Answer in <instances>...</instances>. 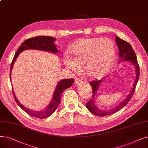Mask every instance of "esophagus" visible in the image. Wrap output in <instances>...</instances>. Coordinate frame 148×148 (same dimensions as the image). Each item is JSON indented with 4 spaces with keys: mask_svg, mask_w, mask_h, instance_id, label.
Instances as JSON below:
<instances>
[{
    "mask_svg": "<svg viewBox=\"0 0 148 148\" xmlns=\"http://www.w3.org/2000/svg\"><path fill=\"white\" fill-rule=\"evenodd\" d=\"M82 82H82L81 80H80L79 79H75V83L76 85H81V84H82Z\"/></svg>",
    "mask_w": 148,
    "mask_h": 148,
    "instance_id": "obj_1",
    "label": "esophagus"
}]
</instances>
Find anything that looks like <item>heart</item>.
<instances>
[{
	"label": "heart",
	"instance_id": "heart-1",
	"mask_svg": "<svg viewBox=\"0 0 148 148\" xmlns=\"http://www.w3.org/2000/svg\"><path fill=\"white\" fill-rule=\"evenodd\" d=\"M71 56L66 55L64 63L74 73L81 72L84 67L88 77L97 79L104 76L111 68L115 59L116 50L113 42L108 38H83L75 42L70 48Z\"/></svg>",
	"mask_w": 148,
	"mask_h": 148
}]
</instances>
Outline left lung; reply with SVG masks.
<instances>
[{
  "instance_id": "obj_1",
  "label": "left lung",
  "mask_w": 148,
  "mask_h": 148,
  "mask_svg": "<svg viewBox=\"0 0 148 148\" xmlns=\"http://www.w3.org/2000/svg\"><path fill=\"white\" fill-rule=\"evenodd\" d=\"M115 40L116 42L119 50V63L124 61H129L133 64L135 68V71H136V80L134 81L132 90L130 94H128L126 98H125L123 100H122L116 106L109 108L105 110H101L99 109L97 105H96L95 101V97L97 95V92L99 90L101 82L104 79H102L100 80L92 81L89 83L90 85L92 88V95L91 99H90V100L86 103V106L88 108V110L91 113L99 117H103L106 116V115L113 114L120 110L124 106H125L132 97L139 78V65L137 60L136 54L135 53L132 47L129 43L122 40L121 38H119L118 36L115 37Z\"/></svg>"
}]
</instances>
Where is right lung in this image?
Returning <instances> with one entry per match:
<instances>
[{
  "label": "right lung",
  "instance_id": "add662e5",
  "mask_svg": "<svg viewBox=\"0 0 148 148\" xmlns=\"http://www.w3.org/2000/svg\"><path fill=\"white\" fill-rule=\"evenodd\" d=\"M56 38L49 36H36L33 38H29L25 40L21 45L18 47V49L17 52L16 53L14 57L11 64L10 67V80H11V73L12 69V67L14 66V63L20 54L24 50L27 49H38L41 51H48V52L51 53L53 54H57L59 53L60 51L57 49L56 45L54 43V41L56 40ZM74 80L73 79H63L59 81L57 83V86L53 94V97L52 100H51L48 106L45 108L42 111H33L29 110V109L25 107L22 104H21L20 101L18 100L17 97H16L15 94L14 92L13 89H12V94H13L14 98L15 101L17 103V105L20 106L22 110L26 112L28 114L32 117L36 118L43 119L49 117L58 108L60 99L61 95L62 92L65 91L67 88L71 86L73 84Z\"/></svg>",
  "mask_w": 148,
  "mask_h": 148
}]
</instances>
